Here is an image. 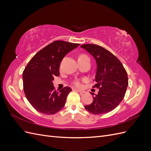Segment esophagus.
I'll list each match as a JSON object with an SVG mask.
<instances>
[{
  "label": "esophagus",
  "mask_w": 151,
  "mask_h": 151,
  "mask_svg": "<svg viewBox=\"0 0 151 151\" xmlns=\"http://www.w3.org/2000/svg\"><path fill=\"white\" fill-rule=\"evenodd\" d=\"M76 91H78V92H79L81 94H83L85 93L84 91H83V90H80V89H75Z\"/></svg>",
  "instance_id": "obj_1"
}]
</instances>
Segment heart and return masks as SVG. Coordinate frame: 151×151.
<instances>
[{
    "label": "heart",
    "mask_w": 151,
    "mask_h": 151,
    "mask_svg": "<svg viewBox=\"0 0 151 151\" xmlns=\"http://www.w3.org/2000/svg\"><path fill=\"white\" fill-rule=\"evenodd\" d=\"M79 59H88L89 60V58L88 57V55H86L85 54H82L79 57ZM74 85L76 87H78V88H81L82 87V83L79 80H76L74 82Z\"/></svg>",
    "instance_id": "obj_1"
}]
</instances>
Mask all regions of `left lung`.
<instances>
[{
  "mask_svg": "<svg viewBox=\"0 0 151 151\" xmlns=\"http://www.w3.org/2000/svg\"><path fill=\"white\" fill-rule=\"evenodd\" d=\"M81 47L96 61L95 81L97 83L93 88L99 89L93 96V103L85 108L94 115L107 113L115 109L125 96L129 84L127 71L118 58L104 48L94 44H84Z\"/></svg>",
  "mask_w": 151,
  "mask_h": 151,
  "instance_id": "left-lung-1",
  "label": "left lung"
}]
</instances>
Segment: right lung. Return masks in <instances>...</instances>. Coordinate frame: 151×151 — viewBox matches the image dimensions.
Instances as JSON below:
<instances>
[{"mask_svg":"<svg viewBox=\"0 0 151 151\" xmlns=\"http://www.w3.org/2000/svg\"><path fill=\"white\" fill-rule=\"evenodd\" d=\"M57 40L36 53L22 72L23 89L27 99L36 110L53 115L63 108L71 88L55 90L52 81L59 76L60 62L66 55L79 46Z\"/></svg>","mask_w":151,"mask_h":151,"instance_id":"right-lung-1","label":"right lung"}]
</instances>
